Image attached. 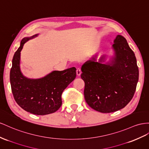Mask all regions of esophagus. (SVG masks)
I'll list each match as a JSON object with an SVG mask.
<instances>
[{
    "mask_svg": "<svg viewBox=\"0 0 149 149\" xmlns=\"http://www.w3.org/2000/svg\"><path fill=\"white\" fill-rule=\"evenodd\" d=\"M81 74V70L80 68H77L76 69V74H77L78 76H80Z\"/></svg>",
    "mask_w": 149,
    "mask_h": 149,
    "instance_id": "obj_1",
    "label": "esophagus"
}]
</instances>
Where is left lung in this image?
I'll list each match as a JSON object with an SVG mask.
<instances>
[{"label": "left lung", "mask_w": 149, "mask_h": 149, "mask_svg": "<svg viewBox=\"0 0 149 149\" xmlns=\"http://www.w3.org/2000/svg\"><path fill=\"white\" fill-rule=\"evenodd\" d=\"M113 55L106 62L97 54L81 66L86 102L95 110L111 113L124 108L132 99L139 81V68L134 51L126 39L117 35L113 41Z\"/></svg>", "instance_id": "8db88e82"}]
</instances>
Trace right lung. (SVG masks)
Returning a JSON list of instances; mask_svg holds the SVG:
<instances>
[{
  "label": "right lung",
  "instance_id": "add662e5",
  "mask_svg": "<svg viewBox=\"0 0 149 149\" xmlns=\"http://www.w3.org/2000/svg\"><path fill=\"white\" fill-rule=\"evenodd\" d=\"M38 35L22 39L13 59L10 82L15 102L22 109L34 115H45L54 113L61 107L63 91L75 79L76 69L72 67L63 71H53L37 79L26 77L20 67L21 51L27 41Z\"/></svg>",
  "mask_w": 149,
  "mask_h": 149
}]
</instances>
